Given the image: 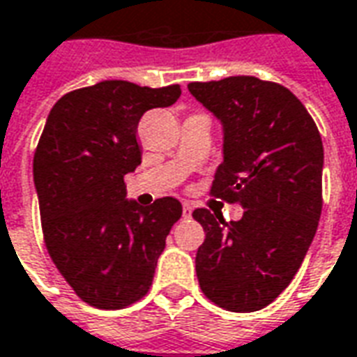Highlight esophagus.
I'll return each mask as SVG.
<instances>
[{
    "mask_svg": "<svg viewBox=\"0 0 357 357\" xmlns=\"http://www.w3.org/2000/svg\"><path fill=\"white\" fill-rule=\"evenodd\" d=\"M191 212H193V206H191L189 202H183V216L189 218L191 216Z\"/></svg>",
    "mask_w": 357,
    "mask_h": 357,
    "instance_id": "obj_1",
    "label": "esophagus"
}]
</instances>
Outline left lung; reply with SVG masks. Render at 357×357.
I'll return each mask as SVG.
<instances>
[{"label": "left lung", "instance_id": "left-lung-1", "mask_svg": "<svg viewBox=\"0 0 357 357\" xmlns=\"http://www.w3.org/2000/svg\"><path fill=\"white\" fill-rule=\"evenodd\" d=\"M189 91L224 124V162L210 195L241 204L239 222L197 208L204 229L197 277L229 312L262 310L289 287L314 241L323 206V143L289 89L255 76L191 82Z\"/></svg>", "mask_w": 357, "mask_h": 357}]
</instances>
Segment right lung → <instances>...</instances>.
I'll return each mask as SVG.
<instances>
[{"instance_id": "1", "label": "right lung", "mask_w": 357, "mask_h": 357, "mask_svg": "<svg viewBox=\"0 0 357 357\" xmlns=\"http://www.w3.org/2000/svg\"><path fill=\"white\" fill-rule=\"evenodd\" d=\"M179 95L178 84L105 80L63 95L47 116L34 153L43 241L59 273L89 306L122 310L143 298L181 218L178 199L143 208L126 201L124 183L141 164V116Z\"/></svg>"}]
</instances>
